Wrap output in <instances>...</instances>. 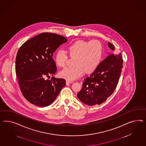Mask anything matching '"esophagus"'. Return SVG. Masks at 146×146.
I'll use <instances>...</instances> for the list:
<instances>
[{"instance_id": "1", "label": "esophagus", "mask_w": 146, "mask_h": 146, "mask_svg": "<svg viewBox=\"0 0 146 146\" xmlns=\"http://www.w3.org/2000/svg\"><path fill=\"white\" fill-rule=\"evenodd\" d=\"M73 82V81H69V80H66V84L68 85V84H70V83H72Z\"/></svg>"}]
</instances>
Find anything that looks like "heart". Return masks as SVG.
I'll return each mask as SVG.
<instances>
[{
	"instance_id": "heart-1",
	"label": "heart",
	"mask_w": 146,
	"mask_h": 146,
	"mask_svg": "<svg viewBox=\"0 0 146 146\" xmlns=\"http://www.w3.org/2000/svg\"><path fill=\"white\" fill-rule=\"evenodd\" d=\"M68 51L71 57L75 56L74 66L64 68L60 72L59 75L68 80H74L81 76L84 72L90 74L98 68L103 57V46L97 40H79L68 46ZM67 59L68 55L64 50L56 51L55 61L57 66H65Z\"/></svg>"
}]
</instances>
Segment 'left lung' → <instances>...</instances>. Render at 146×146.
Instances as JSON below:
<instances>
[{"mask_svg":"<svg viewBox=\"0 0 146 146\" xmlns=\"http://www.w3.org/2000/svg\"><path fill=\"white\" fill-rule=\"evenodd\" d=\"M108 45L114 50L112 43L108 42ZM122 58L121 53L108 55L98 68L84 79L82 88L77 95L82 103L89 106L100 105L113 94L122 72Z\"/></svg>","mask_w":146,"mask_h":146,"instance_id":"obj_1","label":"left lung"}]
</instances>
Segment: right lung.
<instances>
[{
    "mask_svg": "<svg viewBox=\"0 0 146 146\" xmlns=\"http://www.w3.org/2000/svg\"><path fill=\"white\" fill-rule=\"evenodd\" d=\"M64 36L44 32L21 46L17 53L15 71L20 89L28 102L39 107L47 106L55 100L65 80L52 77L57 71L53 53L67 42Z\"/></svg>",
    "mask_w": 146,
    "mask_h": 146,
    "instance_id": "1",
    "label": "right lung"
}]
</instances>
